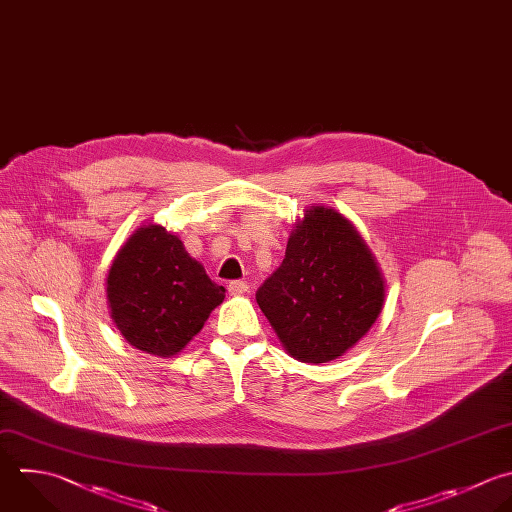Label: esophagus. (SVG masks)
<instances>
[{
    "label": "esophagus",
    "instance_id": "obj_1",
    "mask_svg": "<svg viewBox=\"0 0 512 512\" xmlns=\"http://www.w3.org/2000/svg\"><path fill=\"white\" fill-rule=\"evenodd\" d=\"M250 290V286H248V282H244V280H232L230 284H228V292L232 294V296H240V294H244V292H248Z\"/></svg>",
    "mask_w": 512,
    "mask_h": 512
}]
</instances>
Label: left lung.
<instances>
[{"mask_svg":"<svg viewBox=\"0 0 512 512\" xmlns=\"http://www.w3.org/2000/svg\"><path fill=\"white\" fill-rule=\"evenodd\" d=\"M256 302L294 358L320 364L370 330L382 310L384 282L352 224L316 206L292 230L286 256L258 288Z\"/></svg>","mask_w":512,"mask_h":512,"instance_id":"left-lung-1","label":"left lung"}]
</instances>
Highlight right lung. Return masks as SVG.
<instances>
[{"label":"right lung","mask_w":512,"mask_h":512,"mask_svg":"<svg viewBox=\"0 0 512 512\" xmlns=\"http://www.w3.org/2000/svg\"><path fill=\"white\" fill-rule=\"evenodd\" d=\"M106 292L122 336L164 358L178 354L226 296L162 226L140 228L126 242L108 272Z\"/></svg>","instance_id":"add662e5"}]
</instances>
